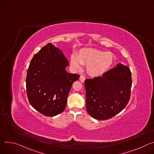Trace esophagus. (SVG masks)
I'll list each match as a JSON object with an SVG mask.
<instances>
[{
    "label": "esophagus",
    "instance_id": "1",
    "mask_svg": "<svg viewBox=\"0 0 154 154\" xmlns=\"http://www.w3.org/2000/svg\"><path fill=\"white\" fill-rule=\"evenodd\" d=\"M85 76H83V75H81L80 77V82H82V83H83L84 82H85Z\"/></svg>",
    "mask_w": 154,
    "mask_h": 154
}]
</instances>
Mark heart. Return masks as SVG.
Returning <instances> with one entry per match:
<instances>
[{"mask_svg": "<svg viewBox=\"0 0 154 154\" xmlns=\"http://www.w3.org/2000/svg\"><path fill=\"white\" fill-rule=\"evenodd\" d=\"M115 61V55L110 52L95 49H82L78 54L74 53L70 57L71 66L80 69L82 65H86V71L93 76L102 75L110 68Z\"/></svg>", "mask_w": 154, "mask_h": 154, "instance_id": "b5f03b06", "label": "heart"}]
</instances>
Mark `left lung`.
I'll use <instances>...</instances> for the list:
<instances>
[{"mask_svg":"<svg viewBox=\"0 0 154 154\" xmlns=\"http://www.w3.org/2000/svg\"><path fill=\"white\" fill-rule=\"evenodd\" d=\"M131 83L130 69L121 63L101 77L86 79L88 113L94 119L106 120L120 113L130 100Z\"/></svg>","mask_w":154,"mask_h":154,"instance_id":"8db88e82","label":"left lung"}]
</instances>
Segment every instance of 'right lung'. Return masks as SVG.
Masks as SVG:
<instances>
[{
    "label": "right lung",
    "mask_w": 154,
    "mask_h": 154,
    "mask_svg": "<svg viewBox=\"0 0 154 154\" xmlns=\"http://www.w3.org/2000/svg\"><path fill=\"white\" fill-rule=\"evenodd\" d=\"M69 62L61 50L48 43L32 59L26 77L30 105L40 113L55 116L62 113L73 83L80 75L66 71Z\"/></svg>",
    "instance_id": "right-lung-1"
}]
</instances>
